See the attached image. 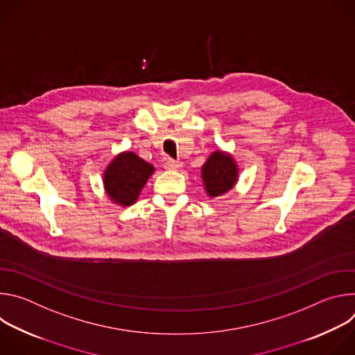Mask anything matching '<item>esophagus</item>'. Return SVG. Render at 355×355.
I'll use <instances>...</instances> for the list:
<instances>
[{"label":"esophagus","mask_w":355,"mask_h":355,"mask_svg":"<svg viewBox=\"0 0 355 355\" xmlns=\"http://www.w3.org/2000/svg\"><path fill=\"white\" fill-rule=\"evenodd\" d=\"M181 163L180 162H175V160H167L166 162V168L167 170H178V168H181Z\"/></svg>","instance_id":"obj_1"}]
</instances>
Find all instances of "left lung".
Segmentation results:
<instances>
[{"mask_svg":"<svg viewBox=\"0 0 355 355\" xmlns=\"http://www.w3.org/2000/svg\"><path fill=\"white\" fill-rule=\"evenodd\" d=\"M202 184L208 196L219 198L229 192L239 180V167L230 153L216 150L200 168Z\"/></svg>","mask_w":355,"mask_h":355,"instance_id":"8db88e82","label":"left lung"}]
</instances>
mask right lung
<instances>
[{"label":"right lung","mask_w":355,"mask_h":355,"mask_svg":"<svg viewBox=\"0 0 355 355\" xmlns=\"http://www.w3.org/2000/svg\"><path fill=\"white\" fill-rule=\"evenodd\" d=\"M155 167L133 151H122L104 171V188L114 204L130 207L137 200Z\"/></svg>","instance_id":"add662e5"}]
</instances>
